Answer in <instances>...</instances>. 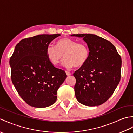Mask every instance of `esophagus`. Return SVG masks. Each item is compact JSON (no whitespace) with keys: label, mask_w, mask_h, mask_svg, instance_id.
Here are the masks:
<instances>
[{"label":"esophagus","mask_w":133,"mask_h":133,"mask_svg":"<svg viewBox=\"0 0 133 133\" xmlns=\"http://www.w3.org/2000/svg\"><path fill=\"white\" fill-rule=\"evenodd\" d=\"M65 72H66V74L67 75H71V72H70V71H67V70H66V71H65Z\"/></svg>","instance_id":"esophagus-1"}]
</instances>
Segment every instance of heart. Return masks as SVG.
Returning <instances> with one entry per match:
<instances>
[{
  "mask_svg": "<svg viewBox=\"0 0 133 133\" xmlns=\"http://www.w3.org/2000/svg\"><path fill=\"white\" fill-rule=\"evenodd\" d=\"M46 54L51 63L58 64L64 56V66L70 68L73 66L81 67L88 61L90 50L84 43L69 38H62L56 43V47L49 44L47 47Z\"/></svg>",
  "mask_w": 133,
  "mask_h": 133,
  "instance_id": "obj_1",
  "label": "heart"
}]
</instances>
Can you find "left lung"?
Here are the masks:
<instances>
[{
	"mask_svg": "<svg viewBox=\"0 0 133 133\" xmlns=\"http://www.w3.org/2000/svg\"><path fill=\"white\" fill-rule=\"evenodd\" d=\"M83 38L90 50L89 60L75 71V97L88 106H99L113 94L121 79L122 60L110 41L91 34H72Z\"/></svg>",
	"mask_w": 133,
	"mask_h": 133,
	"instance_id": "1",
	"label": "left lung"
}]
</instances>
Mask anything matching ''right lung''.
<instances>
[{
    "label": "right lung",
    "mask_w": 133,
    "mask_h": 133,
    "mask_svg": "<svg viewBox=\"0 0 133 133\" xmlns=\"http://www.w3.org/2000/svg\"><path fill=\"white\" fill-rule=\"evenodd\" d=\"M60 34L39 35L22 39L10 59L11 80L29 105L43 108L54 103L67 75L51 63L47 47Z\"/></svg>",
    "instance_id": "right-lung-1"
}]
</instances>
